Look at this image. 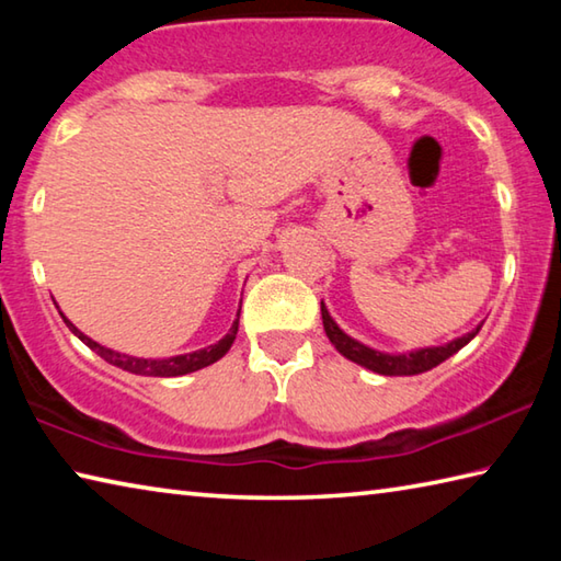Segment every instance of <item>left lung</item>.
<instances>
[{
    "label": "left lung",
    "instance_id": "obj_1",
    "mask_svg": "<svg viewBox=\"0 0 561 561\" xmlns=\"http://www.w3.org/2000/svg\"><path fill=\"white\" fill-rule=\"evenodd\" d=\"M321 319H324V331H327L329 341L336 346L341 356H346L348 360H354V364L364 366L374 374H381V376H415V374L431 371V368L443 364L445 358L458 354V351L468 344L470 339H474V334L480 331V327L472 329L470 334L453 339L450 344H445V346L417 348V351H411V354H383V351L368 348L360 344V341L344 334V331L336 327V321L329 317L324 301H321Z\"/></svg>",
    "mask_w": 561,
    "mask_h": 561
}]
</instances>
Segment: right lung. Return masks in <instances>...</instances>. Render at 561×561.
Instances as JSON below:
<instances>
[{"mask_svg": "<svg viewBox=\"0 0 561 561\" xmlns=\"http://www.w3.org/2000/svg\"><path fill=\"white\" fill-rule=\"evenodd\" d=\"M66 327H69L76 336H79L83 344H87L91 351H96V354L108 360V364L123 368V371L128 374H138V376H185V374H193V371H201V368L215 364L217 358H222L227 351H230L232 341L237 336V327H240V314H237L234 324L230 329V334L225 339L217 341V344L201 348V351H193V354H183V356H173V358H136V356H128V354H118V351H111L106 346L96 344V341L89 339L83 331L76 329L69 319L64 317Z\"/></svg>", "mask_w": 561, "mask_h": 561, "instance_id": "right-lung-1", "label": "right lung"}]
</instances>
